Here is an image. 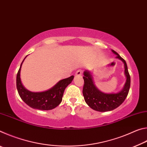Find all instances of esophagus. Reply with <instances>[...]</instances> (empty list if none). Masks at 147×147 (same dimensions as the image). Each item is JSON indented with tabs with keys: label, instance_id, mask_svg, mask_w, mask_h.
I'll return each mask as SVG.
<instances>
[{
	"label": "esophagus",
	"instance_id": "1",
	"mask_svg": "<svg viewBox=\"0 0 147 147\" xmlns=\"http://www.w3.org/2000/svg\"><path fill=\"white\" fill-rule=\"evenodd\" d=\"M82 74V70H78L76 72V76H80Z\"/></svg>",
	"mask_w": 147,
	"mask_h": 147
}]
</instances>
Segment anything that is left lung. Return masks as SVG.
<instances>
[{"label":"left lung","instance_id":"obj_1","mask_svg":"<svg viewBox=\"0 0 147 147\" xmlns=\"http://www.w3.org/2000/svg\"><path fill=\"white\" fill-rule=\"evenodd\" d=\"M112 52L117 55V58L121 59L124 63V74L126 77L124 88L119 93L107 94L99 91L94 86L90 72L88 71L84 72V84L82 92L84 100L90 108L101 112L111 111L120 106L127 96L130 87V76L125 60L115 51L112 50Z\"/></svg>","mask_w":147,"mask_h":147}]
</instances>
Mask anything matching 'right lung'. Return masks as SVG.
<instances>
[{"instance_id": "1", "label": "right lung", "mask_w": 147, "mask_h": 147, "mask_svg": "<svg viewBox=\"0 0 147 147\" xmlns=\"http://www.w3.org/2000/svg\"><path fill=\"white\" fill-rule=\"evenodd\" d=\"M26 57L24 59L26 58ZM24 59L20 66L16 78L17 89L20 97L27 105L34 109L50 110L55 108L61 103L65 89L73 81L74 76H71L67 78L59 81L55 86L47 91L38 92V93L30 91L23 86L20 78L21 66Z\"/></svg>"}]
</instances>
